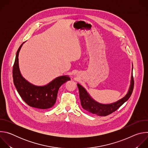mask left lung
I'll return each mask as SVG.
<instances>
[{"instance_id":"8db88e82","label":"left lung","mask_w":148,"mask_h":148,"mask_svg":"<svg viewBox=\"0 0 148 148\" xmlns=\"http://www.w3.org/2000/svg\"><path fill=\"white\" fill-rule=\"evenodd\" d=\"M77 86L79 90L81 104L83 109L93 114L105 116L116 111L130 98L134 87V79L132 75L131 86L127 94L117 102L111 104H101L95 101L81 85L77 84Z\"/></svg>"}]
</instances>
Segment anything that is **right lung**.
<instances>
[{"label":"right lung","mask_w":148,"mask_h":148,"mask_svg":"<svg viewBox=\"0 0 148 148\" xmlns=\"http://www.w3.org/2000/svg\"><path fill=\"white\" fill-rule=\"evenodd\" d=\"M21 45L16 56L13 67V78L16 90L23 101L29 106L45 110L52 107L56 103L59 88L63 84L70 80L69 76L58 77L45 86L38 87L26 81L20 74L18 67V53Z\"/></svg>","instance_id":"1"}]
</instances>
